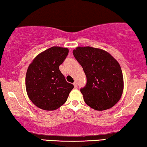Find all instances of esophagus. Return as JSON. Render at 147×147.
I'll list each match as a JSON object with an SVG mask.
<instances>
[{
    "label": "esophagus",
    "mask_w": 147,
    "mask_h": 147,
    "mask_svg": "<svg viewBox=\"0 0 147 147\" xmlns=\"http://www.w3.org/2000/svg\"><path fill=\"white\" fill-rule=\"evenodd\" d=\"M74 87H75L76 88H78V82H74Z\"/></svg>",
    "instance_id": "34e87169"
}]
</instances>
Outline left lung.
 Here are the masks:
<instances>
[{
	"label": "left lung",
	"mask_w": 147,
	"mask_h": 147,
	"mask_svg": "<svg viewBox=\"0 0 147 147\" xmlns=\"http://www.w3.org/2000/svg\"><path fill=\"white\" fill-rule=\"evenodd\" d=\"M74 56L83 67L87 78L80 89L86 104L96 110L114 106L121 98L123 76L118 62L107 51L92 47H78Z\"/></svg>",
	"instance_id": "1"
}]
</instances>
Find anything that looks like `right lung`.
Segmentation results:
<instances>
[{
    "label": "right lung",
    "instance_id": "add662e5",
    "mask_svg": "<svg viewBox=\"0 0 147 147\" xmlns=\"http://www.w3.org/2000/svg\"><path fill=\"white\" fill-rule=\"evenodd\" d=\"M67 48L50 47L29 65L25 77L27 95L38 108L55 110L67 100L74 85L67 82L59 69L67 56Z\"/></svg>",
    "mask_w": 147,
    "mask_h": 147
}]
</instances>
